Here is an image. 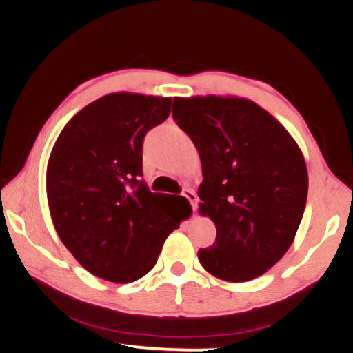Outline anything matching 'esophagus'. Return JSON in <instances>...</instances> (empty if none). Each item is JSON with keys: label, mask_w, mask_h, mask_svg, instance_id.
<instances>
[{"label": "esophagus", "mask_w": 353, "mask_h": 353, "mask_svg": "<svg viewBox=\"0 0 353 353\" xmlns=\"http://www.w3.org/2000/svg\"><path fill=\"white\" fill-rule=\"evenodd\" d=\"M182 196L190 201V204H191V207H193V210H196V208H198V196H196V193H194L193 190L185 188L182 191Z\"/></svg>", "instance_id": "34e87169"}]
</instances>
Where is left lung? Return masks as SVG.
Segmentation results:
<instances>
[{"mask_svg":"<svg viewBox=\"0 0 353 353\" xmlns=\"http://www.w3.org/2000/svg\"><path fill=\"white\" fill-rule=\"evenodd\" d=\"M172 118L199 151V212L216 225L201 265L225 282L263 276L290 249L305 210L308 172L297 143L244 98H174Z\"/></svg>","mask_w":353,"mask_h":353,"instance_id":"1","label":"left lung"}]
</instances>
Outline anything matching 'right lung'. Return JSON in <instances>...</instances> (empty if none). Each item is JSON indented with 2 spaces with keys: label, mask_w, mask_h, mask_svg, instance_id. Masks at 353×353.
<instances>
[{
  "label": "right lung",
  "mask_w": 353,
  "mask_h": 353,
  "mask_svg": "<svg viewBox=\"0 0 353 353\" xmlns=\"http://www.w3.org/2000/svg\"><path fill=\"white\" fill-rule=\"evenodd\" d=\"M171 98L110 93L70 119L52 148L46 194L52 223L74 259L115 283L141 279L183 214L143 182V140Z\"/></svg>",
  "instance_id": "right-lung-1"
}]
</instances>
